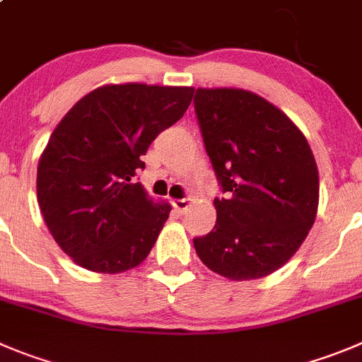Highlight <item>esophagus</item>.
Masks as SVG:
<instances>
[{
	"mask_svg": "<svg viewBox=\"0 0 362 362\" xmlns=\"http://www.w3.org/2000/svg\"><path fill=\"white\" fill-rule=\"evenodd\" d=\"M191 198H175L173 207L177 209L178 212H187V209L191 207Z\"/></svg>",
	"mask_w": 362,
	"mask_h": 362,
	"instance_id": "1",
	"label": "esophagus"
}]
</instances>
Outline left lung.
Segmentation results:
<instances>
[{"instance_id":"8db88e82","label":"left lung","mask_w":362,"mask_h":362,"mask_svg":"<svg viewBox=\"0 0 362 362\" xmlns=\"http://www.w3.org/2000/svg\"><path fill=\"white\" fill-rule=\"evenodd\" d=\"M194 110L225 198L216 225L194 250L230 280L282 268L313 227L318 165L305 135L275 105L245 89H197Z\"/></svg>"}]
</instances>
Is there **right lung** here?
I'll list each match as a JSON object with an SVG mask.
<instances>
[{
    "label": "right lung",
    "mask_w": 362,
    "mask_h": 362,
    "mask_svg": "<svg viewBox=\"0 0 362 362\" xmlns=\"http://www.w3.org/2000/svg\"><path fill=\"white\" fill-rule=\"evenodd\" d=\"M192 94V87L103 86L57 124L37 168V202L76 264L121 273L148 257L171 205L151 200L135 175L151 141L184 116Z\"/></svg>",
    "instance_id": "add662e5"
}]
</instances>
